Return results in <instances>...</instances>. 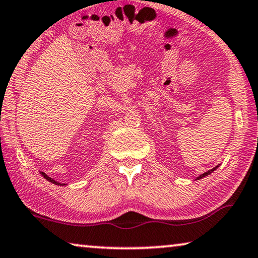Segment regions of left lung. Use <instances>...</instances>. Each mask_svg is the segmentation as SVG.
Wrapping results in <instances>:
<instances>
[{
    "label": "left lung",
    "instance_id": "left-lung-1",
    "mask_svg": "<svg viewBox=\"0 0 258 258\" xmlns=\"http://www.w3.org/2000/svg\"><path fill=\"white\" fill-rule=\"evenodd\" d=\"M217 167H219V166L214 167V168H213V169H210V170H207L206 173H203V174H201L200 176H198V177H197V180H200V179H202V177H205V176H207V175H209V174H212V173L214 172V170H215V169L217 168Z\"/></svg>",
    "mask_w": 258,
    "mask_h": 258
}]
</instances>
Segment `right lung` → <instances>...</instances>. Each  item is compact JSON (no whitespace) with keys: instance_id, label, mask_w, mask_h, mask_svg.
<instances>
[{"instance_id":"right-lung-1","label":"right lung","mask_w":258,"mask_h":258,"mask_svg":"<svg viewBox=\"0 0 258 258\" xmlns=\"http://www.w3.org/2000/svg\"><path fill=\"white\" fill-rule=\"evenodd\" d=\"M41 174H42V176L44 177V179H46V180H48V181H50V182H51V183L58 184V186H64V184H65V183L63 184V183H59V182H57V181H55V180H53V179H51V177H50V176L46 175V174H45L44 172H41Z\"/></svg>"}]
</instances>
